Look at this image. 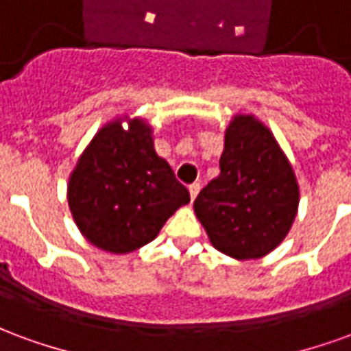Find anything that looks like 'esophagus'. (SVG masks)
I'll return each mask as SVG.
<instances>
[{
	"instance_id": "esophagus-1",
	"label": "esophagus",
	"mask_w": 351,
	"mask_h": 351,
	"mask_svg": "<svg viewBox=\"0 0 351 351\" xmlns=\"http://www.w3.org/2000/svg\"><path fill=\"white\" fill-rule=\"evenodd\" d=\"M199 190H201V184H199V182L190 184V197H191V201H193V199L197 197Z\"/></svg>"
}]
</instances>
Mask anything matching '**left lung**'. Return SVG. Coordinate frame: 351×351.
Here are the masks:
<instances>
[{
  "instance_id": "8db88e82",
  "label": "left lung",
  "mask_w": 351,
  "mask_h": 351,
  "mask_svg": "<svg viewBox=\"0 0 351 351\" xmlns=\"http://www.w3.org/2000/svg\"><path fill=\"white\" fill-rule=\"evenodd\" d=\"M297 206V178L276 138L254 116L237 114L226 130L220 175L193 203L213 246L229 258H263L286 239Z\"/></svg>"
}]
</instances>
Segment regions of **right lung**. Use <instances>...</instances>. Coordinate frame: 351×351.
<instances>
[{
	"label": "right lung",
	"instance_id": "1",
	"mask_svg": "<svg viewBox=\"0 0 351 351\" xmlns=\"http://www.w3.org/2000/svg\"><path fill=\"white\" fill-rule=\"evenodd\" d=\"M123 118L103 125L73 169L67 201L80 233L101 250L128 254L154 241L190 191L154 150L152 128Z\"/></svg>",
	"mask_w": 351,
	"mask_h": 351
}]
</instances>
